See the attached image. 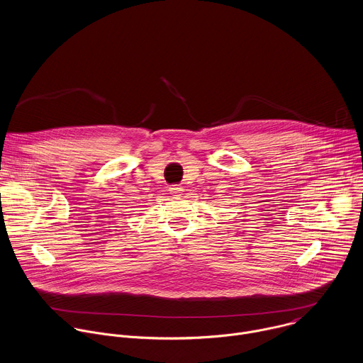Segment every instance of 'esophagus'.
Returning a JSON list of instances; mask_svg holds the SVG:
<instances>
[{
	"mask_svg": "<svg viewBox=\"0 0 363 363\" xmlns=\"http://www.w3.org/2000/svg\"><path fill=\"white\" fill-rule=\"evenodd\" d=\"M169 191H171V194H172L174 196H178V195H181V194H182L184 188H182L181 185H172V186L169 188Z\"/></svg>",
	"mask_w": 363,
	"mask_h": 363,
	"instance_id": "esophagus-1",
	"label": "esophagus"
}]
</instances>
